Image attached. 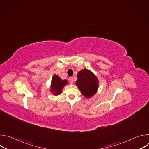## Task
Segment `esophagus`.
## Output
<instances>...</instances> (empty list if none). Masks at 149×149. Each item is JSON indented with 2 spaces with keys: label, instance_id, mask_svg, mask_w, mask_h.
I'll return each instance as SVG.
<instances>
[{
  "label": "esophagus",
  "instance_id": "esophagus-1",
  "mask_svg": "<svg viewBox=\"0 0 149 149\" xmlns=\"http://www.w3.org/2000/svg\"><path fill=\"white\" fill-rule=\"evenodd\" d=\"M69 81H70V82L71 84H73L74 80H73V78H72V77H70V79H69Z\"/></svg>",
  "mask_w": 149,
  "mask_h": 149
}]
</instances>
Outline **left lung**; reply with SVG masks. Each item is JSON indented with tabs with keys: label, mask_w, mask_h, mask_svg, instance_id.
<instances>
[{
	"label": "left lung",
	"mask_w": 149,
	"mask_h": 149,
	"mask_svg": "<svg viewBox=\"0 0 149 149\" xmlns=\"http://www.w3.org/2000/svg\"><path fill=\"white\" fill-rule=\"evenodd\" d=\"M76 84L84 97L90 98L97 93L98 81L91 71L84 68L78 72Z\"/></svg>",
	"instance_id": "8db88e82"
}]
</instances>
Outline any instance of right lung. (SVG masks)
Here are the masks:
<instances>
[{
	"label": "right lung",
	"mask_w": 149,
	"mask_h": 149,
	"mask_svg": "<svg viewBox=\"0 0 149 149\" xmlns=\"http://www.w3.org/2000/svg\"><path fill=\"white\" fill-rule=\"evenodd\" d=\"M68 84L67 80H62L57 75H54L52 78L51 91L55 95H59L65 85Z\"/></svg>",
	"instance_id": "1"
}]
</instances>
